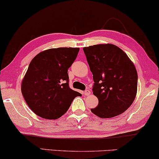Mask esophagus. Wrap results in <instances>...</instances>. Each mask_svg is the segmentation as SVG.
<instances>
[{
  "mask_svg": "<svg viewBox=\"0 0 159 159\" xmlns=\"http://www.w3.org/2000/svg\"><path fill=\"white\" fill-rule=\"evenodd\" d=\"M84 94L85 95V96H89L90 94V90H85L84 91Z\"/></svg>",
  "mask_w": 159,
  "mask_h": 159,
  "instance_id": "esophagus-1",
  "label": "esophagus"
}]
</instances>
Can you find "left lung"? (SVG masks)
I'll return each instance as SVG.
<instances>
[{
	"label": "left lung",
	"mask_w": 159,
	"mask_h": 159,
	"mask_svg": "<svg viewBox=\"0 0 159 159\" xmlns=\"http://www.w3.org/2000/svg\"><path fill=\"white\" fill-rule=\"evenodd\" d=\"M90 71L92 90L98 104L91 112L110 118L125 112L132 104L137 90V72L134 63L115 45L98 44L84 47Z\"/></svg>",
	"instance_id": "left-lung-1"
}]
</instances>
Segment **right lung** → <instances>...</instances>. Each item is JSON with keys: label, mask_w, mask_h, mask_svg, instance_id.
Instances as JSON below:
<instances>
[{"label": "right lung", "mask_w": 159, "mask_h": 159, "mask_svg": "<svg viewBox=\"0 0 159 159\" xmlns=\"http://www.w3.org/2000/svg\"><path fill=\"white\" fill-rule=\"evenodd\" d=\"M79 48L60 47L39 53L30 63L22 82V93L28 106L43 118L55 120L64 115L79 92L69 87L68 69Z\"/></svg>", "instance_id": "right-lung-1"}]
</instances>
